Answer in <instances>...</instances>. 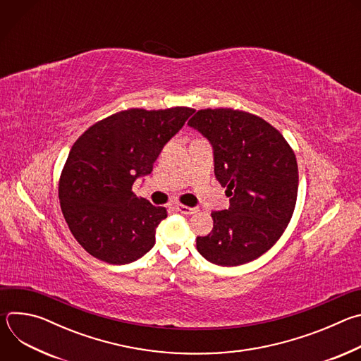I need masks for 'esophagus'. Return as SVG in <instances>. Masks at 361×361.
<instances>
[{
    "label": "esophagus",
    "instance_id": "34e87169",
    "mask_svg": "<svg viewBox=\"0 0 361 361\" xmlns=\"http://www.w3.org/2000/svg\"><path fill=\"white\" fill-rule=\"evenodd\" d=\"M177 210H178L181 214H187V216L198 213V209H197V207H187V205H181V204L177 205Z\"/></svg>",
    "mask_w": 361,
    "mask_h": 361
}]
</instances>
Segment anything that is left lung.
I'll return each mask as SVG.
<instances>
[{
    "mask_svg": "<svg viewBox=\"0 0 361 361\" xmlns=\"http://www.w3.org/2000/svg\"><path fill=\"white\" fill-rule=\"evenodd\" d=\"M188 126L212 144L216 178L230 197L227 210L212 213V233L197 237L198 252L223 267L259 259L281 237L295 207L293 149L267 121L238 110H200Z\"/></svg>",
    "mask_w": 361,
    "mask_h": 361,
    "instance_id": "obj_1",
    "label": "left lung"
}]
</instances>
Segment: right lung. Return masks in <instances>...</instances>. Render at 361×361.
Here are the masks:
<instances>
[{
  "label": "right lung",
  "instance_id": "1",
  "mask_svg": "<svg viewBox=\"0 0 361 361\" xmlns=\"http://www.w3.org/2000/svg\"><path fill=\"white\" fill-rule=\"evenodd\" d=\"M195 110L131 109L90 127L73 145L60 178V204L82 248L109 264H128L156 244L164 207L133 192L164 145Z\"/></svg>",
  "mask_w": 361,
  "mask_h": 361
}]
</instances>
